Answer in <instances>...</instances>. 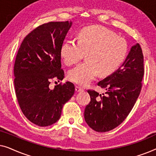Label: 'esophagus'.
<instances>
[{
    "label": "esophagus",
    "instance_id": "esophagus-1",
    "mask_svg": "<svg viewBox=\"0 0 156 156\" xmlns=\"http://www.w3.org/2000/svg\"><path fill=\"white\" fill-rule=\"evenodd\" d=\"M75 89H76V91H77V92H80V91H84V89L82 88V87H79V86H76Z\"/></svg>",
    "mask_w": 156,
    "mask_h": 156
}]
</instances>
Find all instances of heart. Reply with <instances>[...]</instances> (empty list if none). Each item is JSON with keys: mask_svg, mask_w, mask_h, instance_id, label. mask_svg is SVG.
<instances>
[{"mask_svg": "<svg viewBox=\"0 0 156 156\" xmlns=\"http://www.w3.org/2000/svg\"><path fill=\"white\" fill-rule=\"evenodd\" d=\"M128 52L124 38L101 26H89L79 33L78 41L70 39L64 42L61 56L68 66L77 64L87 54V62L70 70L68 74L72 82L86 85L98 74L109 75L123 63Z\"/></svg>", "mask_w": 156, "mask_h": 156, "instance_id": "obj_1", "label": "heart"}]
</instances>
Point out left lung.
Here are the masks:
<instances>
[{"mask_svg":"<svg viewBox=\"0 0 156 156\" xmlns=\"http://www.w3.org/2000/svg\"><path fill=\"white\" fill-rule=\"evenodd\" d=\"M144 76V55L139 44L131 49L123 65L97 83L105 94L88 89L91 101L84 110L89 126L97 132L115 129L126 119L142 89Z\"/></svg>","mask_w":156,"mask_h":156,"instance_id":"left-lung-1","label":"left lung"}]
</instances>
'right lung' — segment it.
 I'll return each mask as SVG.
<instances>
[{
    "instance_id": "obj_1",
    "label": "right lung",
    "mask_w": 156,
    "mask_h": 156,
    "mask_svg": "<svg viewBox=\"0 0 156 156\" xmlns=\"http://www.w3.org/2000/svg\"><path fill=\"white\" fill-rule=\"evenodd\" d=\"M72 23L40 25L23 40L15 60L16 94L25 116L39 126H48L60 118L62 107L74 95L73 83L67 82L51 89L55 80H62L61 48Z\"/></svg>"
}]
</instances>
